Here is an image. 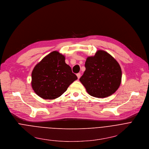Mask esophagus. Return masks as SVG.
Here are the masks:
<instances>
[{
	"instance_id": "1",
	"label": "esophagus",
	"mask_w": 149,
	"mask_h": 149,
	"mask_svg": "<svg viewBox=\"0 0 149 149\" xmlns=\"http://www.w3.org/2000/svg\"><path fill=\"white\" fill-rule=\"evenodd\" d=\"M76 75H77V78H78V79H79V78L80 77V76H81L80 73H77Z\"/></svg>"
}]
</instances>
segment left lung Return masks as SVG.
Wrapping results in <instances>:
<instances>
[{"label": "left lung", "instance_id": "8db88e82", "mask_svg": "<svg viewBox=\"0 0 149 149\" xmlns=\"http://www.w3.org/2000/svg\"><path fill=\"white\" fill-rule=\"evenodd\" d=\"M85 66L86 70L79 80L90 95L106 97L120 87L122 77L121 67L107 52L98 50L94 56L87 58Z\"/></svg>", "mask_w": 149, "mask_h": 149}]
</instances>
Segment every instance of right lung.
I'll return each instance as SVG.
<instances>
[{
	"instance_id": "right-lung-1",
	"label": "right lung",
	"mask_w": 149,
	"mask_h": 149,
	"mask_svg": "<svg viewBox=\"0 0 149 149\" xmlns=\"http://www.w3.org/2000/svg\"><path fill=\"white\" fill-rule=\"evenodd\" d=\"M31 77L33 90L45 100L60 96L77 79L65 63V57L56 51L46 56L35 66Z\"/></svg>"
}]
</instances>
